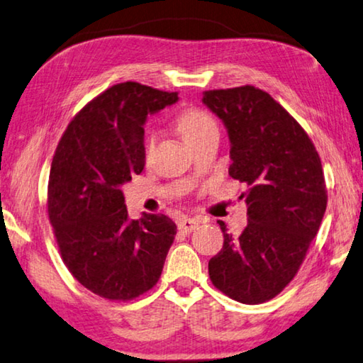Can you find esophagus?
I'll return each mask as SVG.
<instances>
[{"label": "esophagus", "instance_id": "esophagus-1", "mask_svg": "<svg viewBox=\"0 0 363 363\" xmlns=\"http://www.w3.org/2000/svg\"><path fill=\"white\" fill-rule=\"evenodd\" d=\"M198 228V220H194V218H182L180 222H178V231L183 235H189L191 231H194Z\"/></svg>", "mask_w": 363, "mask_h": 363}]
</instances>
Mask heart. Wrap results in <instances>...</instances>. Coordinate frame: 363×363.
<instances>
[{"instance_id":"b5f03b06","label":"heart","mask_w":363,"mask_h":363,"mask_svg":"<svg viewBox=\"0 0 363 363\" xmlns=\"http://www.w3.org/2000/svg\"><path fill=\"white\" fill-rule=\"evenodd\" d=\"M175 127L178 135L182 136L186 145H193L194 141L203 138L211 130H216V122L207 112L198 108H188L178 114L175 121ZM152 143V136L150 138V145Z\"/></svg>"}]
</instances>
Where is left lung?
Listing matches in <instances>:
<instances>
[{
    "label": "left lung",
    "mask_w": 363,
    "mask_h": 363,
    "mask_svg": "<svg viewBox=\"0 0 363 363\" xmlns=\"http://www.w3.org/2000/svg\"><path fill=\"white\" fill-rule=\"evenodd\" d=\"M203 103L227 128L230 177L247 186V227L235 238L218 222L223 247L209 260V277L231 299L260 304L293 280L320 228L322 160L304 128L259 88L204 91Z\"/></svg>",
    "instance_id": "left-lung-1"
}]
</instances>
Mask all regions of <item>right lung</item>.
Returning a JSON list of instances; mask_svg holds the SVG:
<instances>
[{"label": "right lung", "mask_w": 363, "mask_h": 363, "mask_svg": "<svg viewBox=\"0 0 363 363\" xmlns=\"http://www.w3.org/2000/svg\"><path fill=\"white\" fill-rule=\"evenodd\" d=\"M177 101V93L118 83L74 117L56 147L50 222L65 267L101 298H138L162 273L177 225L162 213L130 218L122 185L145 169L147 116Z\"/></svg>", "instance_id": "obj_1"}]
</instances>
